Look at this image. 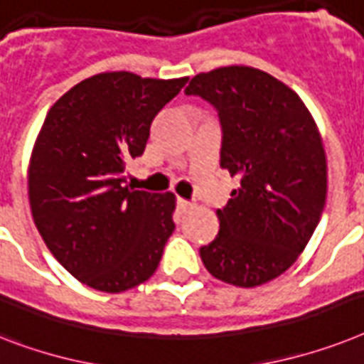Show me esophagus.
Listing matches in <instances>:
<instances>
[{
  "instance_id": "34e87169",
  "label": "esophagus",
  "mask_w": 364,
  "mask_h": 364,
  "mask_svg": "<svg viewBox=\"0 0 364 364\" xmlns=\"http://www.w3.org/2000/svg\"><path fill=\"white\" fill-rule=\"evenodd\" d=\"M176 204H178L180 212H188L189 208H193V204L189 203V200H186V199H178V200H176Z\"/></svg>"
}]
</instances>
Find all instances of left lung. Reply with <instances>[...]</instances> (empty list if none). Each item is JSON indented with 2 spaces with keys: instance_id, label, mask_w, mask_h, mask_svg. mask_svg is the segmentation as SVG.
I'll return each mask as SVG.
<instances>
[{
  "instance_id": "left-lung-1",
  "label": "left lung",
  "mask_w": 364,
  "mask_h": 364,
  "mask_svg": "<svg viewBox=\"0 0 364 364\" xmlns=\"http://www.w3.org/2000/svg\"><path fill=\"white\" fill-rule=\"evenodd\" d=\"M186 95L215 107L219 165L240 180L218 210L219 232L199 249L219 281L253 288L287 272L316 229L327 193L322 137L283 81L251 67L197 74Z\"/></svg>"
}]
</instances>
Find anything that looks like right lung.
<instances>
[{
    "label": "right lung",
    "mask_w": 364,
    "mask_h": 364,
    "mask_svg": "<svg viewBox=\"0 0 364 364\" xmlns=\"http://www.w3.org/2000/svg\"><path fill=\"white\" fill-rule=\"evenodd\" d=\"M188 83L104 72L48 111L29 164V204L63 268L100 292H124L156 272L175 230V195L126 186L154 117Z\"/></svg>",
    "instance_id": "1"
}]
</instances>
